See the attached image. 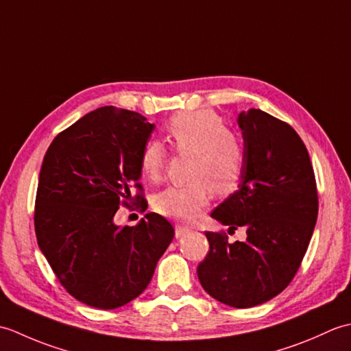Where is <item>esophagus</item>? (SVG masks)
Segmentation results:
<instances>
[{
    "label": "esophagus",
    "instance_id": "esophagus-1",
    "mask_svg": "<svg viewBox=\"0 0 351 351\" xmlns=\"http://www.w3.org/2000/svg\"><path fill=\"white\" fill-rule=\"evenodd\" d=\"M189 232H190L189 228L181 226V225H176V226H175V235H176V238H181V237H184V235H187Z\"/></svg>",
    "mask_w": 351,
    "mask_h": 351
}]
</instances>
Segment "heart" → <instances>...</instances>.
<instances>
[{
  "instance_id": "obj_1",
  "label": "heart",
  "mask_w": 351,
  "mask_h": 351,
  "mask_svg": "<svg viewBox=\"0 0 351 351\" xmlns=\"http://www.w3.org/2000/svg\"><path fill=\"white\" fill-rule=\"evenodd\" d=\"M171 146L180 155L191 156L187 185L167 187L154 197L156 213L178 221H189L208 205L211 191L229 196L238 189L244 171V149L240 138L226 130L213 110L184 111L167 125ZM169 154L158 140L145 145L140 167L151 181L166 173Z\"/></svg>"
}]
</instances>
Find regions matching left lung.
Wrapping results in <instances>:
<instances>
[{"instance_id": "left-lung-1", "label": "left lung", "mask_w": 351, "mask_h": 351, "mask_svg": "<svg viewBox=\"0 0 351 351\" xmlns=\"http://www.w3.org/2000/svg\"><path fill=\"white\" fill-rule=\"evenodd\" d=\"M244 171L238 190L211 213L244 228V241L205 232L210 252L197 265L200 285L232 308H252L285 289L308 250L318 215V193L308 149L287 122L263 110L238 116Z\"/></svg>"}]
</instances>
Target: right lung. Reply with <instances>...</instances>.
<instances>
[{
    "label": "right lung",
    "mask_w": 351,
    "mask_h": 351,
    "mask_svg": "<svg viewBox=\"0 0 351 351\" xmlns=\"http://www.w3.org/2000/svg\"><path fill=\"white\" fill-rule=\"evenodd\" d=\"M154 128L136 111L101 107L58 134L45 154L37 244L63 288L87 306L116 309L138 297L173 240L160 214L147 213L136 226L113 221L119 206L147 208L140 155Z\"/></svg>",
    "instance_id": "obj_1"
}]
</instances>
